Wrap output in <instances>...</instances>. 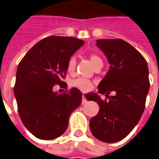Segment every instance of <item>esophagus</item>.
<instances>
[{
    "label": "esophagus",
    "instance_id": "1",
    "mask_svg": "<svg viewBox=\"0 0 159 159\" xmlns=\"http://www.w3.org/2000/svg\"><path fill=\"white\" fill-rule=\"evenodd\" d=\"M87 102V100H86V98L83 96V98H82V104H84Z\"/></svg>",
    "mask_w": 159,
    "mask_h": 159
}]
</instances>
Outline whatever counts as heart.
<instances>
[{"instance_id": "obj_1", "label": "heart", "mask_w": 159, "mask_h": 159, "mask_svg": "<svg viewBox=\"0 0 159 159\" xmlns=\"http://www.w3.org/2000/svg\"><path fill=\"white\" fill-rule=\"evenodd\" d=\"M89 59L91 64L93 65V66L94 67V69H97L98 67L102 66V60L101 59L99 56L97 54H90L89 56ZM76 68V59L75 57H71L68 61L67 63V71L70 74H73ZM74 86H75L76 88H78L79 89H80L83 92H88L89 90L92 89L93 84L92 82L89 80L84 78H78L75 80L73 82Z\"/></svg>"}]
</instances>
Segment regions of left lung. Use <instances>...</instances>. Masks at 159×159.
<instances>
[{"mask_svg":"<svg viewBox=\"0 0 159 159\" xmlns=\"http://www.w3.org/2000/svg\"><path fill=\"white\" fill-rule=\"evenodd\" d=\"M96 45L111 65L98 84V93L88 94V100L97 102L100 109L91 118L90 130L101 141L115 143L130 134L144 112L149 89L148 64L144 57L122 39H98ZM111 92L113 96H109Z\"/></svg>","mask_w":159,"mask_h":159,"instance_id":"8db88e82","label":"left lung"}]
</instances>
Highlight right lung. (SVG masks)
Instances as JSON below:
<instances>
[{
	"mask_svg": "<svg viewBox=\"0 0 159 159\" xmlns=\"http://www.w3.org/2000/svg\"><path fill=\"white\" fill-rule=\"evenodd\" d=\"M84 43L72 37H48L37 43L18 66L14 87L18 111L25 127L39 139L61 135L70 114L81 104L82 93L75 88L61 94L52 89L65 84L68 61Z\"/></svg>",
	"mask_w": 159,
	"mask_h": 159,
	"instance_id": "add662e5",
	"label": "right lung"
}]
</instances>
